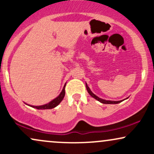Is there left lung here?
<instances>
[{"mask_svg":"<svg viewBox=\"0 0 154 154\" xmlns=\"http://www.w3.org/2000/svg\"><path fill=\"white\" fill-rule=\"evenodd\" d=\"M86 88H87V91L88 92V93H89V94L91 95V96L93 97V98H94L95 99L98 100V101L100 102V103H104V104H116V103H121V102L122 101V100H119V101H114V100H106L102 99V98H98V96H96V95H95L94 93H93V92L91 91V89H90L89 87H88L87 84H86Z\"/></svg>","mask_w":154,"mask_h":154,"instance_id":"obj_1","label":"left lung"}]
</instances>
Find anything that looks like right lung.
<instances>
[{
  "instance_id": "add662e5",
  "label": "right lung",
  "mask_w": 154,
  "mask_h": 154,
  "mask_svg": "<svg viewBox=\"0 0 154 154\" xmlns=\"http://www.w3.org/2000/svg\"><path fill=\"white\" fill-rule=\"evenodd\" d=\"M65 87H66V84L64 85L63 86L62 91L61 92L59 96L57 98H56L55 99H54L53 100H51V102H49L48 103L45 104V105L43 106H31L32 107L35 108L37 109H54L56 106H57L59 104L61 103V100H63V97L65 95Z\"/></svg>"
}]
</instances>
